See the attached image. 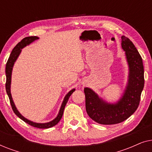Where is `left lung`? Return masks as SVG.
<instances>
[{
  "mask_svg": "<svg viewBox=\"0 0 152 152\" xmlns=\"http://www.w3.org/2000/svg\"><path fill=\"white\" fill-rule=\"evenodd\" d=\"M122 48L129 66L128 81L123 93L115 103L105 101L95 91L84 88L86 110L89 117L101 124H115L129 118L138 108L144 88V67L141 56L129 39L122 36Z\"/></svg>",
  "mask_w": 152,
  "mask_h": 152,
  "instance_id": "8db88e82",
  "label": "left lung"
}]
</instances>
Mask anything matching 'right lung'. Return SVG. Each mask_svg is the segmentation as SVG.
<instances>
[{
	"instance_id": "add662e5",
	"label": "right lung",
	"mask_w": 152,
	"mask_h": 152,
	"mask_svg": "<svg viewBox=\"0 0 152 152\" xmlns=\"http://www.w3.org/2000/svg\"><path fill=\"white\" fill-rule=\"evenodd\" d=\"M39 38L38 37L34 36V37H28L24 38L23 39H22L21 41H20L19 43H18L17 45H16L15 47L14 48V49L12 50L11 54H10L9 59L7 60V64H6V68H5V74H6V84H5V88H6V92H7V94L9 97L10 101V104H11L12 110L14 112V113L16 114V115L18 116V118H20L22 120H23L25 122L28 123L30 125L34 126V127L37 128H39V129H48V128H50L53 127L55 125H56L58 122L60 121V120L61 119L62 115H63L64 113V108L66 107V103L68 102V99L72 93L75 91V88L72 89L71 91H70L66 95V96L64 97V99L63 102H62L61 106L60 107L59 113L57 115L55 119L51 120L48 122H45V123H38V122H34L31 121V120L27 119L23 116L20 113V112L18 111L17 109H16L15 104H14L13 99H12V94H11V81H12V69H13L14 63H15L16 59H18V56L20 55V53H21L22 49L25 48L27 45H30L31 43L34 42V41L37 40Z\"/></svg>"
}]
</instances>
